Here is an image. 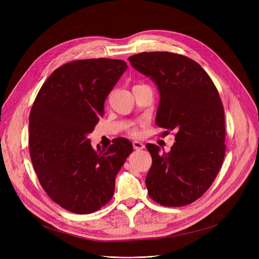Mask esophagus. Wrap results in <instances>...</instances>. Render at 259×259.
<instances>
[{
  "instance_id": "34e87169",
  "label": "esophagus",
  "mask_w": 259,
  "mask_h": 259,
  "mask_svg": "<svg viewBox=\"0 0 259 259\" xmlns=\"http://www.w3.org/2000/svg\"><path fill=\"white\" fill-rule=\"evenodd\" d=\"M133 147L134 150L136 151H140L142 149H144V145L142 142H139V141H133Z\"/></svg>"
}]
</instances>
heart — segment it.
<instances>
[{
  "mask_svg": "<svg viewBox=\"0 0 259 259\" xmlns=\"http://www.w3.org/2000/svg\"><path fill=\"white\" fill-rule=\"evenodd\" d=\"M129 132H130V134H132V135H134V136L138 134V133H137V131H136L135 129H131Z\"/></svg>",
  "mask_w": 259,
  "mask_h": 259,
  "instance_id": "b5f03b06",
  "label": "heart"
}]
</instances>
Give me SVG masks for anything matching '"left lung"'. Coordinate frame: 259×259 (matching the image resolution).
<instances>
[{"label": "left lung", "instance_id": "1", "mask_svg": "<svg viewBox=\"0 0 259 259\" xmlns=\"http://www.w3.org/2000/svg\"><path fill=\"white\" fill-rule=\"evenodd\" d=\"M131 65L158 86L156 124L175 130L169 153L147 143L153 164L146 175L149 196L167 207L199 199L212 184L226 154L224 105L202 66L171 52H142L128 58Z\"/></svg>", "mask_w": 259, "mask_h": 259}]
</instances>
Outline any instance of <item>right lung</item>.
<instances>
[{
  "label": "right lung",
  "mask_w": 259,
  "mask_h": 259,
  "mask_svg": "<svg viewBox=\"0 0 259 259\" xmlns=\"http://www.w3.org/2000/svg\"><path fill=\"white\" fill-rule=\"evenodd\" d=\"M126 69L120 59L65 63L51 73L32 104L28 146L33 169L47 195L70 212L89 214L107 204L116 176L133 151L123 137L96 150L87 138Z\"/></svg>",
  "instance_id": "right-lung-1"
}]
</instances>
